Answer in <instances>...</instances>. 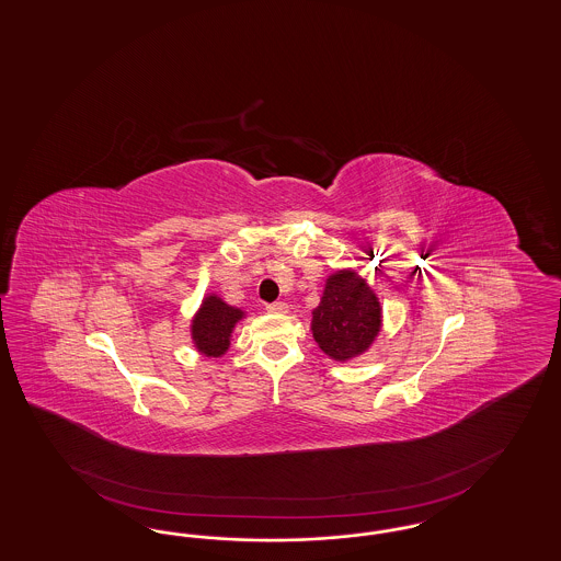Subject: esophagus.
<instances>
[{"label":"esophagus","mask_w":561,"mask_h":561,"mask_svg":"<svg viewBox=\"0 0 561 561\" xmlns=\"http://www.w3.org/2000/svg\"><path fill=\"white\" fill-rule=\"evenodd\" d=\"M267 310L273 314H286L288 312V305L286 302H271L267 305Z\"/></svg>","instance_id":"obj_1"}]
</instances>
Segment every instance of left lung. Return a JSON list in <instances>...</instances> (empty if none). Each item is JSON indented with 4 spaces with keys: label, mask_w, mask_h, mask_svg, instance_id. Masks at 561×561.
I'll return each mask as SVG.
<instances>
[{
    "label": "left lung",
    "mask_w": 561,
    "mask_h": 561,
    "mask_svg": "<svg viewBox=\"0 0 561 561\" xmlns=\"http://www.w3.org/2000/svg\"><path fill=\"white\" fill-rule=\"evenodd\" d=\"M312 337L329 358L346 363L370 348L381 331V305L356 271L329 275L319 307L312 310Z\"/></svg>",
    "instance_id": "obj_1"
}]
</instances>
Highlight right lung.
Returning a JSON list of instances; mask_svg holds the SVG:
<instances>
[{
    "label": "right lung",
    "mask_w": 561,
    "mask_h": 561,
    "mask_svg": "<svg viewBox=\"0 0 561 561\" xmlns=\"http://www.w3.org/2000/svg\"><path fill=\"white\" fill-rule=\"evenodd\" d=\"M242 317L244 310L226 305L217 294L205 296L191 325L194 346L209 358L226 354V350L230 348L233 328Z\"/></svg>",
    "instance_id": "obj_1"
}]
</instances>
